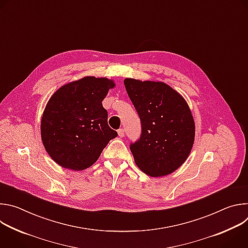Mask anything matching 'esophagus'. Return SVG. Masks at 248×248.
<instances>
[{
  "label": "esophagus",
  "instance_id": "1",
  "mask_svg": "<svg viewBox=\"0 0 248 248\" xmlns=\"http://www.w3.org/2000/svg\"><path fill=\"white\" fill-rule=\"evenodd\" d=\"M118 134H119L120 137H124V128L118 129Z\"/></svg>",
  "mask_w": 248,
  "mask_h": 248
}]
</instances>
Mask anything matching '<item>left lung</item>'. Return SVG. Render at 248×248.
I'll list each match as a JSON object with an SVG mask.
<instances>
[{"instance_id":"8db88e82","label":"left lung","mask_w":248,"mask_h":248,"mask_svg":"<svg viewBox=\"0 0 248 248\" xmlns=\"http://www.w3.org/2000/svg\"><path fill=\"white\" fill-rule=\"evenodd\" d=\"M141 122V135L130 151L135 164L150 176L179 169L194 142L195 124L184 97L164 82L124 80Z\"/></svg>"}]
</instances>
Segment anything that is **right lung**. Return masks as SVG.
I'll return each mask as SVG.
<instances>
[{
    "label": "right lung",
    "instance_id": "obj_1",
    "mask_svg": "<svg viewBox=\"0 0 248 248\" xmlns=\"http://www.w3.org/2000/svg\"><path fill=\"white\" fill-rule=\"evenodd\" d=\"M115 85L108 78L85 77L52 95L42 116L41 137L46 151L61 167L75 170L89 168L118 136L102 105Z\"/></svg>",
    "mask_w": 248,
    "mask_h": 248
}]
</instances>
